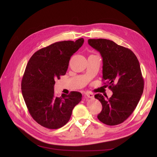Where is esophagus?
Returning a JSON list of instances; mask_svg holds the SVG:
<instances>
[{
	"mask_svg": "<svg viewBox=\"0 0 157 157\" xmlns=\"http://www.w3.org/2000/svg\"><path fill=\"white\" fill-rule=\"evenodd\" d=\"M86 96L88 97V98H94V94H92V93H91V92H86Z\"/></svg>",
	"mask_w": 157,
	"mask_h": 157,
	"instance_id": "34e87169",
	"label": "esophagus"
}]
</instances>
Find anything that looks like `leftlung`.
<instances>
[{
  "label": "left lung",
  "instance_id": "8db88e82",
  "mask_svg": "<svg viewBox=\"0 0 157 157\" xmlns=\"http://www.w3.org/2000/svg\"><path fill=\"white\" fill-rule=\"evenodd\" d=\"M88 44L103 58V80H106L113 95L95 98L101 102L102 110L98 118L103 124H121L134 111L144 92V80L139 61L131 50L112 40L89 39Z\"/></svg>",
  "mask_w": 157,
  "mask_h": 157
}]
</instances>
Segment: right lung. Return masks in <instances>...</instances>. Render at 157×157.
Masks as SVG:
<instances>
[{"instance_id": "add662e5", "label": "right lung", "mask_w": 157, "mask_h": 157, "mask_svg": "<svg viewBox=\"0 0 157 157\" xmlns=\"http://www.w3.org/2000/svg\"><path fill=\"white\" fill-rule=\"evenodd\" d=\"M84 43L82 38L75 42H57L36 51L29 60L21 80V92L31 116L38 124L58 129L67 124L82 94L71 92L55 95V80L65 75L71 57Z\"/></svg>"}]
</instances>
